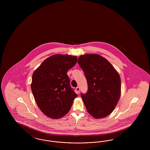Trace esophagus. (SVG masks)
Here are the masks:
<instances>
[{
    "instance_id": "34e87169",
    "label": "esophagus",
    "mask_w": 150,
    "mask_h": 150,
    "mask_svg": "<svg viewBox=\"0 0 150 150\" xmlns=\"http://www.w3.org/2000/svg\"><path fill=\"white\" fill-rule=\"evenodd\" d=\"M76 92H77V93H79L80 92V88L78 86V87H76Z\"/></svg>"
}]
</instances>
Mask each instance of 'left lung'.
I'll list each match as a JSON object with an SVG mask.
<instances>
[{
  "instance_id": "1",
  "label": "left lung",
  "mask_w": 150,
  "mask_h": 150,
  "mask_svg": "<svg viewBox=\"0 0 150 150\" xmlns=\"http://www.w3.org/2000/svg\"><path fill=\"white\" fill-rule=\"evenodd\" d=\"M84 72L88 91L81 96L88 112L93 117L103 118L115 109L121 94V79L106 58L98 54H86L79 58Z\"/></svg>"
}]
</instances>
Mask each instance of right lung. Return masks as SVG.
Masks as SVG:
<instances>
[{"instance_id":"right-lung-1","label":"right lung","mask_w":150,"mask_h":150,"mask_svg":"<svg viewBox=\"0 0 150 150\" xmlns=\"http://www.w3.org/2000/svg\"><path fill=\"white\" fill-rule=\"evenodd\" d=\"M77 59L71 55L54 54L45 59L33 73L31 88L36 103L50 118L63 117L77 97L67 75Z\"/></svg>"}]
</instances>
